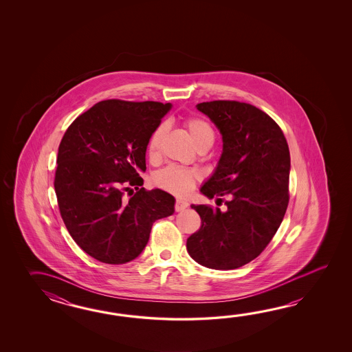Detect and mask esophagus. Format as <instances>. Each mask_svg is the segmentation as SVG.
Listing matches in <instances>:
<instances>
[{"label":"esophagus","mask_w":352,"mask_h":352,"mask_svg":"<svg viewBox=\"0 0 352 352\" xmlns=\"http://www.w3.org/2000/svg\"><path fill=\"white\" fill-rule=\"evenodd\" d=\"M188 206V202L184 201V200H176L175 202V210L176 211H182V210L186 209Z\"/></svg>","instance_id":"34e87169"}]
</instances>
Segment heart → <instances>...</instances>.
Segmentation results:
<instances>
[{
    "mask_svg": "<svg viewBox=\"0 0 352 352\" xmlns=\"http://www.w3.org/2000/svg\"><path fill=\"white\" fill-rule=\"evenodd\" d=\"M184 124L196 147H200L204 144L211 146L214 142V138H215L214 129L206 120L197 117H191V118H187ZM165 133V123L158 124L151 133L148 144H147V152L151 158L157 157ZM199 179H200V175L194 170H188L185 167L175 165L167 166L166 168L158 171L155 175V182L157 186L177 196H187L191 194Z\"/></svg>",
    "mask_w": 352,
    "mask_h": 352,
    "instance_id": "heart-1",
    "label": "heart"
}]
</instances>
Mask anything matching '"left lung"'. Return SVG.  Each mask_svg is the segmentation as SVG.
I'll return each mask as SVG.
<instances>
[{
  "label": "left lung",
  "instance_id": "left-lung-1",
  "mask_svg": "<svg viewBox=\"0 0 352 352\" xmlns=\"http://www.w3.org/2000/svg\"><path fill=\"white\" fill-rule=\"evenodd\" d=\"M220 129L223 153L201 192L226 210L191 205L201 226L188 236L191 258L211 270H236L273 239L289 202V148L280 127L254 105L236 100L197 104Z\"/></svg>",
  "mask_w": 352,
  "mask_h": 352
}]
</instances>
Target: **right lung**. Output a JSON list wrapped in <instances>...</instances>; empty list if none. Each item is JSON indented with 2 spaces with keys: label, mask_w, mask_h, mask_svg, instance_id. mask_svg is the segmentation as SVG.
<instances>
[{
  "label": "right lung",
  "mask_w": 352,
  "mask_h": 352,
  "mask_svg": "<svg viewBox=\"0 0 352 352\" xmlns=\"http://www.w3.org/2000/svg\"><path fill=\"white\" fill-rule=\"evenodd\" d=\"M170 108L108 99L75 118L63 135L54 179L60 215L75 243L99 262L133 261L153 223L175 211L173 195L147 191L140 176L151 133ZM129 186L138 191L126 199Z\"/></svg>",
  "instance_id": "right-lung-1"
}]
</instances>
